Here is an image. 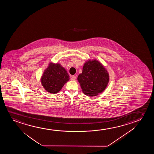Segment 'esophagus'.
<instances>
[{
    "label": "esophagus",
    "mask_w": 154,
    "mask_h": 154,
    "mask_svg": "<svg viewBox=\"0 0 154 154\" xmlns=\"http://www.w3.org/2000/svg\"><path fill=\"white\" fill-rule=\"evenodd\" d=\"M76 76H74V75L71 76V79H72V80H75L76 79Z\"/></svg>",
    "instance_id": "obj_1"
}]
</instances>
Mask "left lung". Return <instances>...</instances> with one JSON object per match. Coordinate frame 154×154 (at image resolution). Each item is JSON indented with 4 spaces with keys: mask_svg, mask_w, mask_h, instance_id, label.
<instances>
[{
    "mask_svg": "<svg viewBox=\"0 0 154 154\" xmlns=\"http://www.w3.org/2000/svg\"><path fill=\"white\" fill-rule=\"evenodd\" d=\"M82 92L89 96H96L105 89L109 76L105 68L97 60L85 63L82 72L77 78Z\"/></svg>",
    "mask_w": 154,
    "mask_h": 154,
    "instance_id": "left-lung-1",
    "label": "left lung"
}]
</instances>
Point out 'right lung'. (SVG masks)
Masks as SVG:
<instances>
[{
  "label": "right lung",
  "instance_id": "1",
  "mask_svg": "<svg viewBox=\"0 0 154 154\" xmlns=\"http://www.w3.org/2000/svg\"><path fill=\"white\" fill-rule=\"evenodd\" d=\"M69 79V75L60 64L51 63L44 72L41 82L47 91L56 94L61 90Z\"/></svg>",
  "mask_w": 154,
  "mask_h": 154
}]
</instances>
